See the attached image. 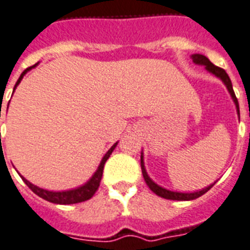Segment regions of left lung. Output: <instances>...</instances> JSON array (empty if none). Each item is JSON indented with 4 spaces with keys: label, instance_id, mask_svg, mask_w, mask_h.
Segmentation results:
<instances>
[{
    "label": "left lung",
    "instance_id": "1",
    "mask_svg": "<svg viewBox=\"0 0 250 250\" xmlns=\"http://www.w3.org/2000/svg\"><path fill=\"white\" fill-rule=\"evenodd\" d=\"M191 59H192V62H195V64H198V65L206 66V69L208 70V72L212 73V74H214L217 78H220L221 81L225 83V86H226L227 91L230 92L231 97H232V101L235 103L237 115L240 117V111H239V103H237V99H236V96H235L234 90H232V83H231L230 77L227 76V73L225 72L222 68H218V66H216L214 64H212V62H209V59L206 58L204 55L194 54V55H191ZM141 169H143V176H144V178H145L146 185L149 186L150 190H151L154 194H157L158 196H160V198L169 199V200H194V199L199 198V196L204 195V194H206V192L208 191L210 188H212L213 185L216 184V182H214V184L209 185V186H207L206 188H202V190H198V191H192V192L172 191V190H168V188H162V186H159L158 184H155V182H154L153 180L149 177V174H147V172H146V169H145V163H144V154L143 153H141Z\"/></svg>",
    "mask_w": 250,
    "mask_h": 250
}]
</instances>
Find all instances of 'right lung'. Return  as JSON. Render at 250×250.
<instances>
[{
	"label": "right lung",
	"instance_id": "right-lung-1",
	"mask_svg": "<svg viewBox=\"0 0 250 250\" xmlns=\"http://www.w3.org/2000/svg\"><path fill=\"white\" fill-rule=\"evenodd\" d=\"M38 65L37 64H34L33 66H30V68H26L23 73H21V76L19 77L18 79V82H16L15 87H14V90H15L18 84L20 83V81L23 79V77L25 76L26 73L29 72L30 69L36 68ZM9 107V105H7ZM118 145V143H115L114 145L111 146L110 149L107 150L106 154L104 155V158L101 159L100 164H99V167H97L96 172L92 174V177L86 182V184H83L82 186H79V188H70V190H65V191H50V190H46V188H38L36 185H33L32 182H29L26 178H23V181L25 182L26 186L34 192V194H37L40 198L44 199V200H47L50 203H55V204H76V203H82L86 202L88 199H91L93 196V194L97 191V188L100 186V181L101 177H103V171H104V164L109 157H110V154L113 153V150L115 149V146Z\"/></svg>",
	"mask_w": 250,
	"mask_h": 250
}]
</instances>
